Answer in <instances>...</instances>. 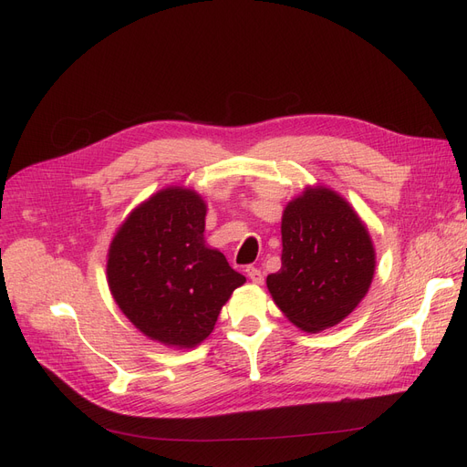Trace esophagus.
Masks as SVG:
<instances>
[{
    "instance_id": "obj_1",
    "label": "esophagus",
    "mask_w": 467,
    "mask_h": 467,
    "mask_svg": "<svg viewBox=\"0 0 467 467\" xmlns=\"http://www.w3.org/2000/svg\"><path fill=\"white\" fill-rule=\"evenodd\" d=\"M246 273H248V278L254 282V284H263V280H265V276H263V273L259 271V268H254V266H248L246 268Z\"/></svg>"
}]
</instances>
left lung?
<instances>
[{"label":"left lung","instance_id":"8db88e82","mask_svg":"<svg viewBox=\"0 0 467 467\" xmlns=\"http://www.w3.org/2000/svg\"><path fill=\"white\" fill-rule=\"evenodd\" d=\"M373 238L352 204L326 185H306L282 213V266L266 276L287 320L320 333L345 320L371 287Z\"/></svg>","mask_w":467,"mask_h":467}]
</instances>
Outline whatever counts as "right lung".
I'll use <instances>...</instances> for the list:
<instances>
[{"label":"right lung","mask_w":467,"mask_h":467,"mask_svg":"<svg viewBox=\"0 0 467 467\" xmlns=\"http://www.w3.org/2000/svg\"><path fill=\"white\" fill-rule=\"evenodd\" d=\"M206 201L170 185L138 204L108 250V285L132 326L168 348L199 347L246 278L204 238Z\"/></svg>","instance_id":"add662e5"}]
</instances>
